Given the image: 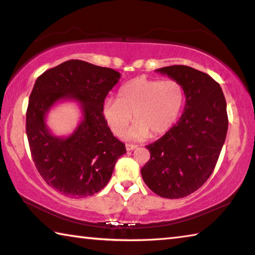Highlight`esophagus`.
Instances as JSON below:
<instances>
[{"mask_svg": "<svg viewBox=\"0 0 255 255\" xmlns=\"http://www.w3.org/2000/svg\"><path fill=\"white\" fill-rule=\"evenodd\" d=\"M137 148V145H133V144H126V149L127 150H133Z\"/></svg>", "mask_w": 255, "mask_h": 255, "instance_id": "obj_1", "label": "esophagus"}]
</instances>
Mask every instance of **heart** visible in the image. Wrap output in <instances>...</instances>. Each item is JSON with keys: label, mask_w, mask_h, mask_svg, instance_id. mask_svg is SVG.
I'll return each mask as SVG.
<instances>
[{"label": "heart", "mask_w": 255, "mask_h": 255, "mask_svg": "<svg viewBox=\"0 0 255 255\" xmlns=\"http://www.w3.org/2000/svg\"><path fill=\"white\" fill-rule=\"evenodd\" d=\"M184 103V90L174 80L159 81L138 76L120 88L118 99L108 98L102 103V116L117 136H122L133 119L136 124L127 132L131 139H144L150 133H165L178 120Z\"/></svg>", "instance_id": "b5f03b06"}]
</instances>
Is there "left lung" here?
Instances as JSON below:
<instances>
[{"label":"left lung","mask_w":255,"mask_h":255,"mask_svg":"<svg viewBox=\"0 0 255 255\" xmlns=\"http://www.w3.org/2000/svg\"><path fill=\"white\" fill-rule=\"evenodd\" d=\"M183 86L184 111L165 135L146 146L150 158L141 167L146 185L167 199L191 195L213 173L228 128L221 85L204 72L184 65L156 70Z\"/></svg>","instance_id":"obj_1"}]
</instances>
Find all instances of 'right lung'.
Listing matches in <instances>:
<instances>
[{"label": "right lung", "mask_w": 255, "mask_h": 255, "mask_svg": "<svg viewBox=\"0 0 255 255\" xmlns=\"http://www.w3.org/2000/svg\"><path fill=\"white\" fill-rule=\"evenodd\" d=\"M119 72L71 59L38 77L30 94L25 131L41 178L62 195L93 196L109 182L117 159L126 153L102 116L107 94L120 80ZM76 101L82 119L68 136H56L45 124L56 103Z\"/></svg>", "instance_id": "right-lung-1"}]
</instances>
